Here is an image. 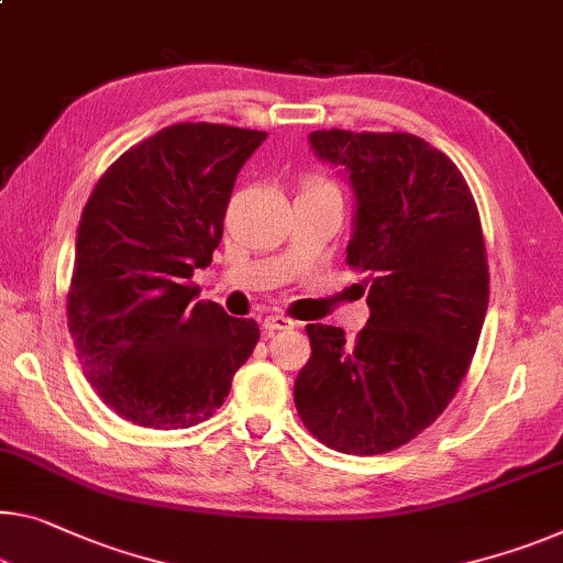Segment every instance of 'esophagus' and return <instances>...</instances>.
Instances as JSON below:
<instances>
[{
  "label": "esophagus",
  "instance_id": "obj_1",
  "mask_svg": "<svg viewBox=\"0 0 563 563\" xmlns=\"http://www.w3.org/2000/svg\"><path fill=\"white\" fill-rule=\"evenodd\" d=\"M291 327H297V322L284 314H269L264 319V330L266 332H279V330H291Z\"/></svg>",
  "mask_w": 563,
  "mask_h": 563
}]
</instances>
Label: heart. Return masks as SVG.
Masks as SVG:
<instances>
[{
    "mask_svg": "<svg viewBox=\"0 0 563 563\" xmlns=\"http://www.w3.org/2000/svg\"><path fill=\"white\" fill-rule=\"evenodd\" d=\"M317 188H332V186L324 184V180H319V178H307L305 180V191H317Z\"/></svg>",
    "mask_w": 563,
    "mask_h": 563,
    "instance_id": "heart-1",
    "label": "heart"
}]
</instances>
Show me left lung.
Masks as SVG:
<instances>
[{
	"label": "left lung",
	"instance_id": "left-lung-1",
	"mask_svg": "<svg viewBox=\"0 0 563 563\" xmlns=\"http://www.w3.org/2000/svg\"><path fill=\"white\" fill-rule=\"evenodd\" d=\"M309 145L352 184L347 264L365 274L369 319L354 342L307 324L311 357L294 402L332 451L387 453L438 420L478 347L488 309L478 209L455 163L418 135L332 128Z\"/></svg>",
	"mask_w": 563,
	"mask_h": 563
}]
</instances>
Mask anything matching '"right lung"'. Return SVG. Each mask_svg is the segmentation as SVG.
I'll return each instance as SVG.
<instances>
[{"label":"right lung","instance_id":"obj_1","mask_svg":"<svg viewBox=\"0 0 563 563\" xmlns=\"http://www.w3.org/2000/svg\"><path fill=\"white\" fill-rule=\"evenodd\" d=\"M262 131L178 123L133 145L85 203L67 327L92 390L133 426L211 418L258 342L254 319L198 297L236 176Z\"/></svg>","mask_w":563,"mask_h":563}]
</instances>
